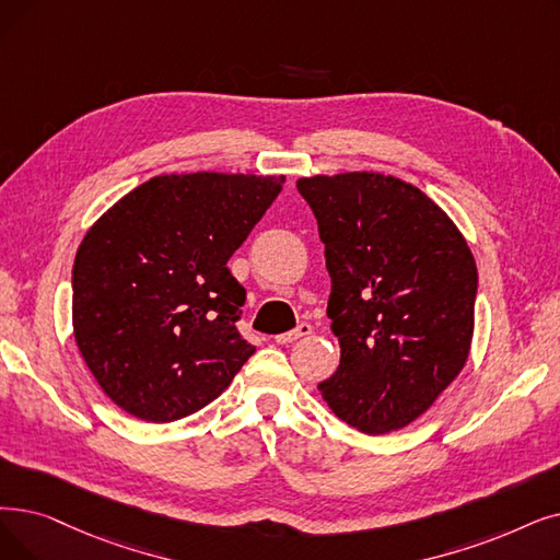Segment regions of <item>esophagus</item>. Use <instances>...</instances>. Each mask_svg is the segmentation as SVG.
Here are the masks:
<instances>
[{"label":"esophagus","instance_id":"obj_1","mask_svg":"<svg viewBox=\"0 0 560 560\" xmlns=\"http://www.w3.org/2000/svg\"><path fill=\"white\" fill-rule=\"evenodd\" d=\"M313 331V327L308 325V323H300L293 331H285V334H279L277 336V343H293V340H298V338H304V336H308Z\"/></svg>","mask_w":560,"mask_h":560}]
</instances>
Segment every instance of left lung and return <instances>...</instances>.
I'll return each instance as SVG.
<instances>
[{"mask_svg": "<svg viewBox=\"0 0 560 560\" xmlns=\"http://www.w3.org/2000/svg\"><path fill=\"white\" fill-rule=\"evenodd\" d=\"M325 245L327 315L340 343L318 388L338 419L405 428L465 366L478 272L467 240L425 194L384 174L300 178Z\"/></svg>", "mask_w": 560, "mask_h": 560, "instance_id": "1", "label": "left lung"}]
</instances>
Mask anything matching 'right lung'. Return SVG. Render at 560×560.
Returning <instances> with one entry per match:
<instances>
[{
    "instance_id": "obj_1",
    "label": "right lung",
    "mask_w": 560,
    "mask_h": 560,
    "mask_svg": "<svg viewBox=\"0 0 560 560\" xmlns=\"http://www.w3.org/2000/svg\"><path fill=\"white\" fill-rule=\"evenodd\" d=\"M283 183L155 176L89 229L72 265V329L89 371L128 415L189 417L256 352L235 327L247 290L226 262Z\"/></svg>"
}]
</instances>
